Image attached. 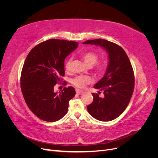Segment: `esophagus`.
<instances>
[{
	"label": "esophagus",
	"instance_id": "34e87169",
	"mask_svg": "<svg viewBox=\"0 0 158 158\" xmlns=\"http://www.w3.org/2000/svg\"><path fill=\"white\" fill-rule=\"evenodd\" d=\"M76 94H78V95H81V94H82L84 92V91L80 90V89H76Z\"/></svg>",
	"mask_w": 158,
	"mask_h": 158
}]
</instances>
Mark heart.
<instances>
[{
  "label": "heart",
  "mask_w": 158,
  "mask_h": 158,
  "mask_svg": "<svg viewBox=\"0 0 158 158\" xmlns=\"http://www.w3.org/2000/svg\"><path fill=\"white\" fill-rule=\"evenodd\" d=\"M84 63L88 66H93L95 73L97 74H102L106 71L107 66L106 60H102L97 62L98 60V55L93 51L85 52L81 56ZM64 68L66 71L70 70L71 69V59L66 60L64 64ZM92 80L88 76L79 75L76 76L71 80V83L74 86L79 88H84L86 85L92 83Z\"/></svg>",
  "instance_id": "b5f03b06"
}]
</instances>
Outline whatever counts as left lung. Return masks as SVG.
I'll use <instances>...</instances> for the list:
<instances>
[{
  "instance_id": "obj_1",
  "label": "left lung",
  "mask_w": 158,
  "mask_h": 158,
  "mask_svg": "<svg viewBox=\"0 0 158 158\" xmlns=\"http://www.w3.org/2000/svg\"><path fill=\"white\" fill-rule=\"evenodd\" d=\"M83 44L101 46L109 55L106 73L94 85L95 89L103 91L104 96L92 93L94 100L88 106V111L97 120H114L125 111L134 92L135 76L130 60L121 47L107 40H89Z\"/></svg>"
}]
</instances>
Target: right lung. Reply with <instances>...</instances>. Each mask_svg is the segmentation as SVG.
Returning a JSON list of instances; mask_svg holds the SVG:
<instances>
[{
  "instance_id": "obj_1",
  "label": "right lung",
  "mask_w": 158,
  "mask_h": 158,
  "mask_svg": "<svg viewBox=\"0 0 158 158\" xmlns=\"http://www.w3.org/2000/svg\"><path fill=\"white\" fill-rule=\"evenodd\" d=\"M77 47L76 41L51 39L33 47L26 57L21 73V90L27 107L41 120L59 121L68 111L69 102L76 94L74 88H64L59 94L54 86L65 74L66 57Z\"/></svg>"
}]
</instances>
